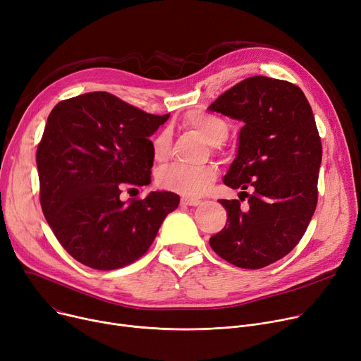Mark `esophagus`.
Masks as SVG:
<instances>
[{
  "instance_id": "1",
  "label": "esophagus",
  "mask_w": 361,
  "mask_h": 361,
  "mask_svg": "<svg viewBox=\"0 0 361 361\" xmlns=\"http://www.w3.org/2000/svg\"><path fill=\"white\" fill-rule=\"evenodd\" d=\"M180 204L182 205H189V207H197L201 204L200 200H195V198H189V197H182L180 198Z\"/></svg>"
}]
</instances>
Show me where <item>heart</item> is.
<instances>
[{
    "instance_id": "1",
    "label": "heart",
    "mask_w": 361,
    "mask_h": 361,
    "mask_svg": "<svg viewBox=\"0 0 361 361\" xmlns=\"http://www.w3.org/2000/svg\"><path fill=\"white\" fill-rule=\"evenodd\" d=\"M185 123L190 128L197 130L211 145H220L228 135V123L211 114L189 112L185 118ZM172 135L169 130L160 131L152 141V153L156 161H164L171 153ZM217 176V171L213 166L189 167L182 164H172L163 167L157 173V185L183 197H200Z\"/></svg>"
}]
</instances>
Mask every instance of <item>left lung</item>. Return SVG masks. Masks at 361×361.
<instances>
[{
	"label": "left lung",
	"instance_id": "1",
	"mask_svg": "<svg viewBox=\"0 0 361 361\" xmlns=\"http://www.w3.org/2000/svg\"><path fill=\"white\" fill-rule=\"evenodd\" d=\"M208 109L243 122L236 159L223 182L242 189L240 200L248 198L245 209L239 200H220L227 221L209 245L239 268H264L294 249L314 213L322 144L312 108L294 84L255 75Z\"/></svg>",
	"mask_w": 361,
	"mask_h": 361
}]
</instances>
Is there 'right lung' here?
Instances as JSON below:
<instances>
[{
	"instance_id": "right-lung-1",
	"label": "right lung",
	"mask_w": 361,
	"mask_h": 361,
	"mask_svg": "<svg viewBox=\"0 0 361 361\" xmlns=\"http://www.w3.org/2000/svg\"><path fill=\"white\" fill-rule=\"evenodd\" d=\"M169 115H152L106 92L59 102L36 153L40 205L70 255L94 269L130 265L152 246L179 195L121 201V183L152 182L150 137Z\"/></svg>"
}]
</instances>
